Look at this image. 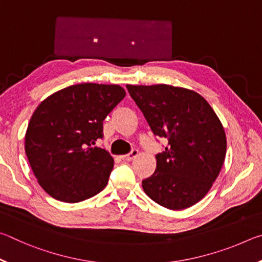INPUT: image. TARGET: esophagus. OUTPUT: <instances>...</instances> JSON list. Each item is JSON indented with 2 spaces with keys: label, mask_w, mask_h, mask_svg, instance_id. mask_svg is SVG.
<instances>
[{
  "label": "esophagus",
  "mask_w": 262,
  "mask_h": 262,
  "mask_svg": "<svg viewBox=\"0 0 262 262\" xmlns=\"http://www.w3.org/2000/svg\"><path fill=\"white\" fill-rule=\"evenodd\" d=\"M137 155H139V150L133 149L129 154L123 155V156H121V158L123 159V161H132V159H134Z\"/></svg>",
  "instance_id": "34e87169"
}]
</instances>
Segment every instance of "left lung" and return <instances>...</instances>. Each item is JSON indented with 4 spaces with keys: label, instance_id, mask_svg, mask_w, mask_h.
Listing matches in <instances>:
<instances>
[{
    "label": "left lung",
    "instance_id": "left-lung-1",
    "mask_svg": "<svg viewBox=\"0 0 262 262\" xmlns=\"http://www.w3.org/2000/svg\"><path fill=\"white\" fill-rule=\"evenodd\" d=\"M126 86L154 134L168 141L165 151L156 155V171L142 181L145 194L171 210L192 207L209 192L224 164L223 125L193 90L167 84Z\"/></svg>",
    "mask_w": 262,
    "mask_h": 262
}]
</instances>
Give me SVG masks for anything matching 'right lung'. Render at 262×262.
<instances>
[{
  "instance_id": "1",
  "label": "right lung",
  "mask_w": 262,
  "mask_h": 262,
  "mask_svg": "<svg viewBox=\"0 0 262 262\" xmlns=\"http://www.w3.org/2000/svg\"><path fill=\"white\" fill-rule=\"evenodd\" d=\"M115 84L82 83L42 100L29 122L25 152L39 185L56 200L76 203L108 183L114 161L97 147L103 121L125 98Z\"/></svg>"
}]
</instances>
